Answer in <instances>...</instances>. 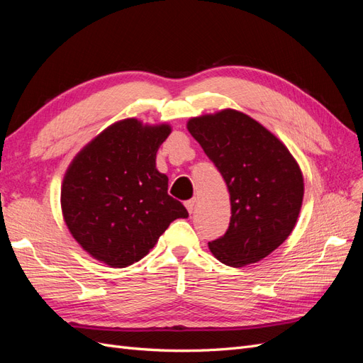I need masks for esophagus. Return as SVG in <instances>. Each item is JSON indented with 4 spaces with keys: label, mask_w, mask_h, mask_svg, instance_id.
<instances>
[{
    "label": "esophagus",
    "mask_w": 363,
    "mask_h": 363,
    "mask_svg": "<svg viewBox=\"0 0 363 363\" xmlns=\"http://www.w3.org/2000/svg\"><path fill=\"white\" fill-rule=\"evenodd\" d=\"M184 204H186V208H188V211H189V213H192L195 211V207H196V200L191 199V200L186 201Z\"/></svg>",
    "instance_id": "1"
}]
</instances>
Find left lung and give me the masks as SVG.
Returning a JSON list of instances; mask_svg holds the SVG:
<instances>
[{
	"label": "left lung",
	"mask_w": 363,
	"mask_h": 363,
	"mask_svg": "<svg viewBox=\"0 0 363 363\" xmlns=\"http://www.w3.org/2000/svg\"><path fill=\"white\" fill-rule=\"evenodd\" d=\"M188 130L230 192L232 218L227 232L208 242L212 255L233 268L267 257L298 218L304 194L298 164L257 121L230 108L192 118Z\"/></svg>",
	"instance_id": "left-lung-1"
}]
</instances>
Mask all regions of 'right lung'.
<instances>
[{"instance_id": "right-lung-1", "label": "right lung", "mask_w": 363, "mask_h": 363, "mask_svg": "<svg viewBox=\"0 0 363 363\" xmlns=\"http://www.w3.org/2000/svg\"><path fill=\"white\" fill-rule=\"evenodd\" d=\"M169 133V125L124 119L72 160L62 184L63 218L95 259L128 267L148 255L174 219L189 216L156 169V152Z\"/></svg>"}]
</instances>
